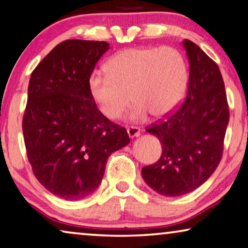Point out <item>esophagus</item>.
I'll use <instances>...</instances> for the list:
<instances>
[{"instance_id": "obj_1", "label": "esophagus", "mask_w": 248, "mask_h": 248, "mask_svg": "<svg viewBox=\"0 0 248 248\" xmlns=\"http://www.w3.org/2000/svg\"><path fill=\"white\" fill-rule=\"evenodd\" d=\"M127 132L130 138H134V137H138L140 135V129L138 127H134V125H131V127L127 128Z\"/></svg>"}]
</instances>
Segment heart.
Masks as SVG:
<instances>
[{"mask_svg": "<svg viewBox=\"0 0 248 248\" xmlns=\"http://www.w3.org/2000/svg\"><path fill=\"white\" fill-rule=\"evenodd\" d=\"M187 84V63L178 50L140 46L114 54L107 62L106 73L92 72L88 90L107 119H117L130 98L134 105L129 119L142 120L148 113L160 118L172 112L184 99Z\"/></svg>", "mask_w": 248, "mask_h": 248, "instance_id": "obj_1", "label": "heart"}]
</instances>
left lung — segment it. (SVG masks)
I'll return each mask as SVG.
<instances>
[{"instance_id":"8db88e82","label":"left lung","mask_w":248,"mask_h":248,"mask_svg":"<svg viewBox=\"0 0 248 248\" xmlns=\"http://www.w3.org/2000/svg\"><path fill=\"white\" fill-rule=\"evenodd\" d=\"M183 46L189 61L186 99L175 112L146 129L159 139L162 153L141 170L148 186L168 197L190 193L213 175L223 156L230 120L218 65L189 40Z\"/></svg>"}]
</instances>
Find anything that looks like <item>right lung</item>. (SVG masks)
<instances>
[{
	"label": "right lung",
	"mask_w": 248,
	"mask_h": 248,
	"mask_svg": "<svg viewBox=\"0 0 248 248\" xmlns=\"http://www.w3.org/2000/svg\"><path fill=\"white\" fill-rule=\"evenodd\" d=\"M108 50L105 41L66 40L30 78L22 123L29 161L40 184L65 201L93 193L110 155L130 142L89 94V76Z\"/></svg>",
	"instance_id": "right-lung-1"
}]
</instances>
